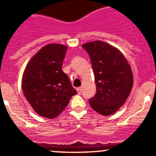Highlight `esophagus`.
Instances as JSON below:
<instances>
[{
    "label": "esophagus",
    "mask_w": 156,
    "mask_h": 156,
    "mask_svg": "<svg viewBox=\"0 0 156 156\" xmlns=\"http://www.w3.org/2000/svg\"><path fill=\"white\" fill-rule=\"evenodd\" d=\"M76 90H77V92H78V94H80L81 92H82V87H78L76 89Z\"/></svg>",
    "instance_id": "1"
}]
</instances>
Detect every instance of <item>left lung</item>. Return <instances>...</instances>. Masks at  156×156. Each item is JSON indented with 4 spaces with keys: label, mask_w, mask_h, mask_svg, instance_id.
<instances>
[{
    "label": "left lung",
    "mask_w": 156,
    "mask_h": 156,
    "mask_svg": "<svg viewBox=\"0 0 156 156\" xmlns=\"http://www.w3.org/2000/svg\"><path fill=\"white\" fill-rule=\"evenodd\" d=\"M82 47L90 55L96 83V94L89 103L99 114L115 113L131 91L133 80L130 66L118 49L103 41H92Z\"/></svg>",
    "instance_id": "8db88e82"
}]
</instances>
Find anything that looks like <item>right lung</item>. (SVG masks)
Listing matches in <instances>:
<instances>
[{"mask_svg": "<svg viewBox=\"0 0 156 156\" xmlns=\"http://www.w3.org/2000/svg\"><path fill=\"white\" fill-rule=\"evenodd\" d=\"M67 47L50 44L32 58L23 76L25 97L38 115L54 119L77 93L62 69Z\"/></svg>", "mask_w": 156, "mask_h": 156, "instance_id": "1", "label": "right lung"}]
</instances>
